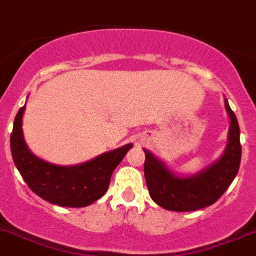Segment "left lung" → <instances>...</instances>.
I'll list each match as a JSON object with an SVG mask.
<instances>
[{
  "label": "left lung",
  "instance_id": "obj_1",
  "mask_svg": "<svg viewBox=\"0 0 256 256\" xmlns=\"http://www.w3.org/2000/svg\"><path fill=\"white\" fill-rule=\"evenodd\" d=\"M226 108L230 118L229 141L222 158L206 171L194 178H176L152 152H145L146 185L150 196L158 206L170 211H196L219 200L232 184L240 170L242 148L237 118L226 100Z\"/></svg>",
  "mask_w": 256,
  "mask_h": 256
}]
</instances>
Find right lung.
Here are the masks:
<instances>
[{
  "label": "right lung",
  "instance_id": "obj_1",
  "mask_svg": "<svg viewBox=\"0 0 256 256\" xmlns=\"http://www.w3.org/2000/svg\"><path fill=\"white\" fill-rule=\"evenodd\" d=\"M26 106L15 116L10 136L14 163L30 189L48 202L63 207H85L100 200L110 185L114 170L132 148L130 144L74 167L50 164L28 150L22 133Z\"/></svg>",
  "mask_w": 256,
  "mask_h": 256
}]
</instances>
